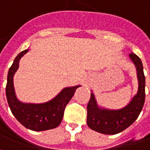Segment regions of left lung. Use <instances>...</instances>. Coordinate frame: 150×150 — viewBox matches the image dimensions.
I'll use <instances>...</instances> for the list:
<instances>
[{"instance_id": "left-lung-1", "label": "left lung", "mask_w": 150, "mask_h": 150, "mask_svg": "<svg viewBox=\"0 0 150 150\" xmlns=\"http://www.w3.org/2000/svg\"><path fill=\"white\" fill-rule=\"evenodd\" d=\"M130 59L137 68L138 79V91L129 104L119 110H108L98 106L94 94L87 106V123L93 131L106 135L119 133L133 123L142 110L145 99V77L143 65L140 57L135 53H130Z\"/></svg>"}]
</instances>
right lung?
<instances>
[{"mask_svg": "<svg viewBox=\"0 0 150 150\" xmlns=\"http://www.w3.org/2000/svg\"><path fill=\"white\" fill-rule=\"evenodd\" d=\"M28 50L21 52L13 61L7 76L6 94L11 112L25 127L32 131H45L59 126L64 115L65 108L80 85L65 88L52 100L45 103H23L17 98L13 88V75L18 68L19 60Z\"/></svg>", "mask_w": 150, "mask_h": 150, "instance_id": "obj_1", "label": "right lung"}]
</instances>
